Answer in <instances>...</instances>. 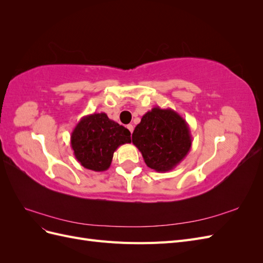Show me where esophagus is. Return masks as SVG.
<instances>
[{
  "label": "esophagus",
  "instance_id": "1",
  "mask_svg": "<svg viewBox=\"0 0 263 263\" xmlns=\"http://www.w3.org/2000/svg\"><path fill=\"white\" fill-rule=\"evenodd\" d=\"M127 128H128V130L133 134V132H134V126L132 125V124H129V125H127Z\"/></svg>",
  "mask_w": 263,
  "mask_h": 263
}]
</instances>
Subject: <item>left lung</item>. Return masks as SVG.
Returning <instances> with one entry per match:
<instances>
[{
	"instance_id": "left-lung-1",
	"label": "left lung",
	"mask_w": 263,
	"mask_h": 263,
	"mask_svg": "<svg viewBox=\"0 0 263 263\" xmlns=\"http://www.w3.org/2000/svg\"><path fill=\"white\" fill-rule=\"evenodd\" d=\"M132 139L146 164L157 172L176 168L192 146V136L185 119L176 110L159 106L141 117Z\"/></svg>"
}]
</instances>
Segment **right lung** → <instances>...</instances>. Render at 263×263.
I'll use <instances>...</instances> for the list:
<instances>
[{
  "mask_svg": "<svg viewBox=\"0 0 263 263\" xmlns=\"http://www.w3.org/2000/svg\"><path fill=\"white\" fill-rule=\"evenodd\" d=\"M71 148L85 169L102 172L109 168L115 150L130 144V132L112 121L105 113H94L80 119L71 133Z\"/></svg>",
  "mask_w": 263,
  "mask_h": 263,
  "instance_id": "add662e5",
  "label": "right lung"
}]
</instances>
